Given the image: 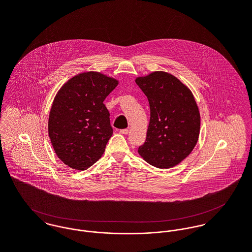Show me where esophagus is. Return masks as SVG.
Returning a JSON list of instances; mask_svg holds the SVG:
<instances>
[{"mask_svg":"<svg viewBox=\"0 0 252 252\" xmlns=\"http://www.w3.org/2000/svg\"><path fill=\"white\" fill-rule=\"evenodd\" d=\"M119 133L122 134V135H127L129 133V130L128 129H122V130L119 131Z\"/></svg>","mask_w":252,"mask_h":252,"instance_id":"obj_1","label":"esophagus"}]
</instances>
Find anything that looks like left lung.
Returning <instances> with one entry per match:
<instances>
[{
    "instance_id": "8db88e82",
    "label": "left lung",
    "mask_w": 252,
    "mask_h": 252,
    "mask_svg": "<svg viewBox=\"0 0 252 252\" xmlns=\"http://www.w3.org/2000/svg\"><path fill=\"white\" fill-rule=\"evenodd\" d=\"M136 83L148 99L150 120L139 154L148 164L169 169L179 165L197 144L201 116L191 90L172 73L138 76Z\"/></svg>"
}]
</instances>
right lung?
Listing matches in <instances>:
<instances>
[{
  "label": "right lung",
  "mask_w": 252,
  "mask_h": 252,
  "mask_svg": "<svg viewBox=\"0 0 252 252\" xmlns=\"http://www.w3.org/2000/svg\"><path fill=\"white\" fill-rule=\"evenodd\" d=\"M118 83L101 72H80L57 92L49 112L48 136L57 157L70 168L87 170L104 154L112 136L104 101Z\"/></svg>",
  "instance_id": "right-lung-1"
}]
</instances>
